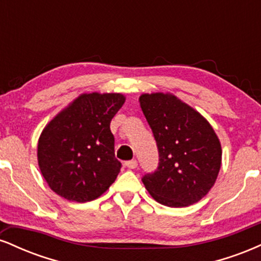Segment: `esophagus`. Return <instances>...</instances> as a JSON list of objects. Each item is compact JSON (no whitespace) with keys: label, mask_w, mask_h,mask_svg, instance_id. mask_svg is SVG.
<instances>
[{"label":"esophagus","mask_w":261,"mask_h":261,"mask_svg":"<svg viewBox=\"0 0 261 261\" xmlns=\"http://www.w3.org/2000/svg\"><path fill=\"white\" fill-rule=\"evenodd\" d=\"M125 166H126L128 169H135L137 167V161L136 160H131V161L125 162Z\"/></svg>","instance_id":"esophagus-1"}]
</instances>
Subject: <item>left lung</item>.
Masks as SVG:
<instances>
[{
  "instance_id": "8db88e82",
  "label": "left lung",
  "mask_w": 261,
  "mask_h": 261,
  "mask_svg": "<svg viewBox=\"0 0 261 261\" xmlns=\"http://www.w3.org/2000/svg\"><path fill=\"white\" fill-rule=\"evenodd\" d=\"M139 100L160 153L157 170L142 178L145 188L168 207L200 201L215 185L222 162L215 130L174 94L145 93Z\"/></svg>"
}]
</instances>
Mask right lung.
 Listing matches in <instances>:
<instances>
[{
	"instance_id": "1",
	"label": "right lung",
	"mask_w": 261,
	"mask_h": 261,
	"mask_svg": "<svg viewBox=\"0 0 261 261\" xmlns=\"http://www.w3.org/2000/svg\"><path fill=\"white\" fill-rule=\"evenodd\" d=\"M125 103L121 93H83L62 109L38 141V164L50 189L68 201L98 199L115 181L110 121Z\"/></svg>"
}]
</instances>
